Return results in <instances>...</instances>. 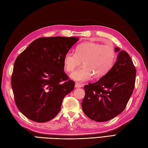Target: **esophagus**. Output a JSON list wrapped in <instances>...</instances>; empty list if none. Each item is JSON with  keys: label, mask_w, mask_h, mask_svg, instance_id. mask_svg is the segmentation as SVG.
Masks as SVG:
<instances>
[{"label": "esophagus", "mask_w": 148, "mask_h": 148, "mask_svg": "<svg viewBox=\"0 0 148 148\" xmlns=\"http://www.w3.org/2000/svg\"><path fill=\"white\" fill-rule=\"evenodd\" d=\"M75 87H76V88H81V87H82V85H81V84L78 83H76V84H75Z\"/></svg>", "instance_id": "esophagus-1"}]
</instances>
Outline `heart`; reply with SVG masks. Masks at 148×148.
Masks as SVG:
<instances>
[{"label":"heart","instance_id":"heart-1","mask_svg":"<svg viewBox=\"0 0 148 148\" xmlns=\"http://www.w3.org/2000/svg\"><path fill=\"white\" fill-rule=\"evenodd\" d=\"M116 59L115 49L111 45H102L94 42H86L77 45L76 53L65 54L63 64L65 70L71 72L79 66H83L72 73V79L79 82H86L93 76L101 77L111 70Z\"/></svg>","mask_w":148,"mask_h":148}]
</instances>
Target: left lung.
<instances>
[{
    "label": "left lung",
    "mask_w": 148,
    "mask_h": 148,
    "mask_svg": "<svg viewBox=\"0 0 148 148\" xmlns=\"http://www.w3.org/2000/svg\"><path fill=\"white\" fill-rule=\"evenodd\" d=\"M117 61L112 69L94 83L84 86L83 112L96 122H105L125 109L134 91L136 69L130 55L116 47Z\"/></svg>",
    "instance_id": "left-lung-1"
}]
</instances>
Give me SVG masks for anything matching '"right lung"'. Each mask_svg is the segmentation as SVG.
Returning a JSON list of instances; mask_svg holds the SVG:
<instances>
[{
  "label": "right lung",
  "instance_id": "obj_1",
  "mask_svg": "<svg viewBox=\"0 0 148 148\" xmlns=\"http://www.w3.org/2000/svg\"><path fill=\"white\" fill-rule=\"evenodd\" d=\"M78 40L40 38L16 58L11 86L17 108L29 119L37 123L53 119L63 98L74 90L75 83L65 73L63 59Z\"/></svg>",
  "mask_w": 148,
  "mask_h": 148
}]
</instances>
